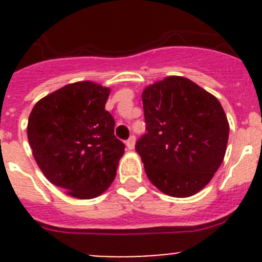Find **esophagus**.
Listing matches in <instances>:
<instances>
[{"instance_id":"esophagus-1","label":"esophagus","mask_w":262,"mask_h":262,"mask_svg":"<svg viewBox=\"0 0 262 262\" xmlns=\"http://www.w3.org/2000/svg\"><path fill=\"white\" fill-rule=\"evenodd\" d=\"M125 144H126V148H128V149H133L134 144H136V137L134 136L129 137V139L125 142Z\"/></svg>"}]
</instances>
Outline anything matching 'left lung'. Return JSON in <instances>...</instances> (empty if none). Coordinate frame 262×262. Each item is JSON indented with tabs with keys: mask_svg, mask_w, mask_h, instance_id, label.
<instances>
[{
	"mask_svg": "<svg viewBox=\"0 0 262 262\" xmlns=\"http://www.w3.org/2000/svg\"><path fill=\"white\" fill-rule=\"evenodd\" d=\"M142 101L147 133L136 150L147 178L173 198L199 192L226 155L229 124L221 102L180 76L147 86Z\"/></svg>",
	"mask_w": 262,
	"mask_h": 262,
	"instance_id": "1",
	"label": "left lung"
}]
</instances>
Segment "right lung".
<instances>
[{
	"label": "right lung",
	"mask_w": 262,
	"mask_h": 262,
	"mask_svg": "<svg viewBox=\"0 0 262 262\" xmlns=\"http://www.w3.org/2000/svg\"><path fill=\"white\" fill-rule=\"evenodd\" d=\"M109 95L95 82H75L39 100L29 116L28 139L39 168L73 198L101 195L124 155L114 118L105 110Z\"/></svg>",
	"instance_id": "obj_1"
}]
</instances>
